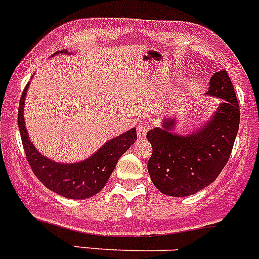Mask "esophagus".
<instances>
[{"label":"esophagus","mask_w":259,"mask_h":259,"mask_svg":"<svg viewBox=\"0 0 259 259\" xmlns=\"http://www.w3.org/2000/svg\"><path fill=\"white\" fill-rule=\"evenodd\" d=\"M148 130H149V125L146 124V123H140V124L137 125V136H139V139H145Z\"/></svg>","instance_id":"esophagus-1"}]
</instances>
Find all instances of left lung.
<instances>
[{"label":"left lung","instance_id":"left-lung-1","mask_svg":"<svg viewBox=\"0 0 259 259\" xmlns=\"http://www.w3.org/2000/svg\"><path fill=\"white\" fill-rule=\"evenodd\" d=\"M206 95L222 98L209 122L183 136L174 134L175 119L146 135L153 153L148 161L150 179L157 189L172 197H187L211 184L232 152L240 124V106L227 71L210 79Z\"/></svg>","mask_w":259,"mask_h":259}]
</instances>
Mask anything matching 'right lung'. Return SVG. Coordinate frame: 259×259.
<instances>
[{"mask_svg": "<svg viewBox=\"0 0 259 259\" xmlns=\"http://www.w3.org/2000/svg\"><path fill=\"white\" fill-rule=\"evenodd\" d=\"M62 53H66V50H62ZM28 84L20 97L18 125H19L24 153L32 171L48 189L61 194L63 197L72 198V200H84L92 197L106 185L120 155L124 154L130 149V146L137 140L136 128H132L113 140L107 141L92 157H89L83 162L58 163L52 161L35 149L27 134L23 111H24V100H26Z\"/></svg>", "mask_w": 259, "mask_h": 259, "instance_id": "add662e5", "label": "right lung"}]
</instances>
